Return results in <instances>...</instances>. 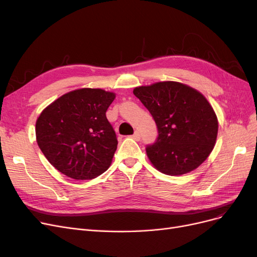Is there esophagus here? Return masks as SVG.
<instances>
[{
    "label": "esophagus",
    "instance_id": "1",
    "mask_svg": "<svg viewBox=\"0 0 257 257\" xmlns=\"http://www.w3.org/2000/svg\"><path fill=\"white\" fill-rule=\"evenodd\" d=\"M132 138L135 139V141H139V139H141V133H139L138 131H136L135 133H134L133 135H132Z\"/></svg>",
    "mask_w": 257,
    "mask_h": 257
}]
</instances>
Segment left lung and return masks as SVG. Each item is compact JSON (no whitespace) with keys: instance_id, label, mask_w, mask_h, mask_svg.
Returning <instances> with one entry per match:
<instances>
[{"instance_id":"8db88e82","label":"left lung","mask_w":257,"mask_h":257,"mask_svg":"<svg viewBox=\"0 0 257 257\" xmlns=\"http://www.w3.org/2000/svg\"><path fill=\"white\" fill-rule=\"evenodd\" d=\"M152 114L159 136L146 148L153 166L169 176L188 174L211 153L219 124L213 108L197 90L176 81L135 88Z\"/></svg>"}]
</instances>
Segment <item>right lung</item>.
Wrapping results in <instances>:
<instances>
[{
  "mask_svg": "<svg viewBox=\"0 0 257 257\" xmlns=\"http://www.w3.org/2000/svg\"><path fill=\"white\" fill-rule=\"evenodd\" d=\"M115 94L83 88L46 107L35 125L36 142L50 164L76 180H90L110 166L118 141L106 118Z\"/></svg>",
  "mask_w": 257,
  "mask_h": 257,
  "instance_id": "right-lung-1",
  "label": "right lung"
}]
</instances>
